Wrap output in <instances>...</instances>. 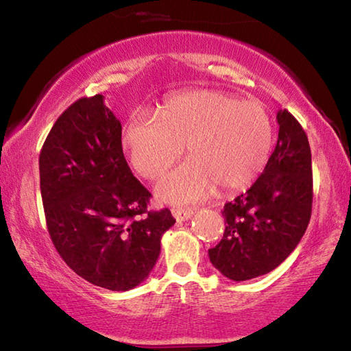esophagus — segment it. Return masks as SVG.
Instances as JSON below:
<instances>
[{"instance_id":"obj_1","label":"esophagus","mask_w":351,"mask_h":351,"mask_svg":"<svg viewBox=\"0 0 351 351\" xmlns=\"http://www.w3.org/2000/svg\"><path fill=\"white\" fill-rule=\"evenodd\" d=\"M171 215L175 217L176 221H186L193 215V209H171Z\"/></svg>"}]
</instances>
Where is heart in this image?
Listing matches in <instances>:
<instances>
[{"label":"heart","instance_id":"1","mask_svg":"<svg viewBox=\"0 0 351 351\" xmlns=\"http://www.w3.org/2000/svg\"><path fill=\"white\" fill-rule=\"evenodd\" d=\"M121 139L134 170L148 180L162 176L186 144L190 158L158 184L156 195L165 203L192 204L215 186L243 189L260 175L271 153L272 123L257 102L199 90L170 96L158 117L133 112Z\"/></svg>","mask_w":351,"mask_h":351}]
</instances>
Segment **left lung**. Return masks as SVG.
Masks as SVG:
<instances>
[{"label":"left lung","mask_w":351,"mask_h":351,"mask_svg":"<svg viewBox=\"0 0 351 351\" xmlns=\"http://www.w3.org/2000/svg\"><path fill=\"white\" fill-rule=\"evenodd\" d=\"M278 139L263 173L226 203L224 234L210 263L234 282L276 269L299 245L311 218L313 170L306 133L288 110L277 111Z\"/></svg>","instance_id":"8db88e82"}]
</instances>
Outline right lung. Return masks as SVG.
Returning a JSON list of instances; mask_svg holds the SVG:
<instances>
[{
	"label": "right lung",
	"mask_w": 351,
	"mask_h": 351,
	"mask_svg": "<svg viewBox=\"0 0 351 351\" xmlns=\"http://www.w3.org/2000/svg\"><path fill=\"white\" fill-rule=\"evenodd\" d=\"M121 138V122L102 94L83 97L57 119L38 161L57 252L75 274L111 291L145 280L175 224L169 209L147 210L152 193L133 176Z\"/></svg>",
	"instance_id": "1"
}]
</instances>
